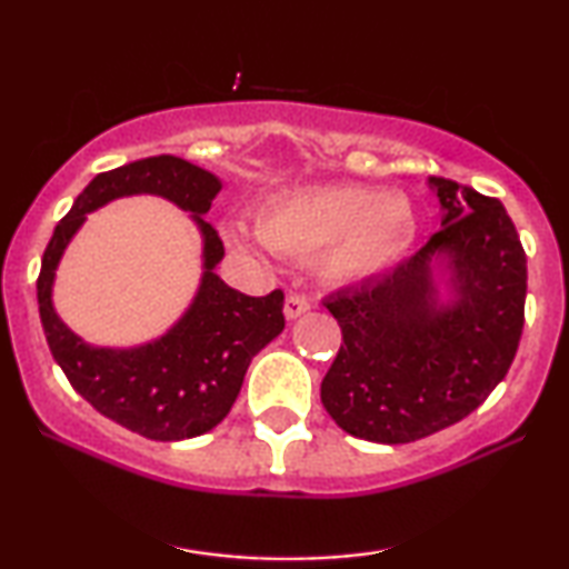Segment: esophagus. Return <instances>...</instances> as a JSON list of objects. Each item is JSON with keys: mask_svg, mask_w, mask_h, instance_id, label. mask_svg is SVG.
<instances>
[{"mask_svg": "<svg viewBox=\"0 0 569 569\" xmlns=\"http://www.w3.org/2000/svg\"><path fill=\"white\" fill-rule=\"evenodd\" d=\"M310 310V302L306 295H298V292H290L284 300V318L287 321H295V318H300L302 313H308Z\"/></svg>", "mask_w": 569, "mask_h": 569, "instance_id": "esophagus-1", "label": "esophagus"}]
</instances>
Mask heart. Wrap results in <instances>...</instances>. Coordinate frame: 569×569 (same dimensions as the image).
Returning <instances> with one entry per match:
<instances>
[{
  "label": "heart",
  "mask_w": 569,
  "mask_h": 569,
  "mask_svg": "<svg viewBox=\"0 0 569 569\" xmlns=\"http://www.w3.org/2000/svg\"><path fill=\"white\" fill-rule=\"evenodd\" d=\"M224 240L240 251L267 246L287 256H313L323 282L345 287L386 274L417 238L407 193L360 183H308L271 193L256 209V232L224 222Z\"/></svg>",
  "instance_id": "obj_1"
}]
</instances>
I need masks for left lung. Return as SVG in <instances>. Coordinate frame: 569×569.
<instances>
[{"instance_id":"8db88e82","label":"left lung","mask_w":569,"mask_h":569,"mask_svg":"<svg viewBox=\"0 0 569 569\" xmlns=\"http://www.w3.org/2000/svg\"><path fill=\"white\" fill-rule=\"evenodd\" d=\"M427 183L440 230L393 271L323 300L345 339L323 407L345 432L386 446L469 417L508 376L523 333L526 253L505 207L448 178Z\"/></svg>"}]
</instances>
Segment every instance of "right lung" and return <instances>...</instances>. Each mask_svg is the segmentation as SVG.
<instances>
[{"instance_id":"right-lung-1","label":"right lung","mask_w":569,"mask_h":569,"mask_svg":"<svg viewBox=\"0 0 569 569\" xmlns=\"http://www.w3.org/2000/svg\"><path fill=\"white\" fill-rule=\"evenodd\" d=\"M220 178L176 154L98 173L53 230L38 274V313L59 368L84 401L142 438L173 442L204 435L228 417L256 355L284 329V295L248 298L217 277L224 246L204 220ZM152 192L192 214L202 232V282L187 313L160 340L139 348H92L52 308V279L68 240L108 200Z\"/></svg>"}]
</instances>
